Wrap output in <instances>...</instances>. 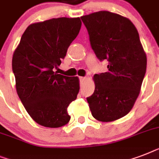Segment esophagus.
Listing matches in <instances>:
<instances>
[{
	"mask_svg": "<svg viewBox=\"0 0 159 159\" xmlns=\"http://www.w3.org/2000/svg\"><path fill=\"white\" fill-rule=\"evenodd\" d=\"M79 80H80V82H85L86 80H87V77H79Z\"/></svg>",
	"mask_w": 159,
	"mask_h": 159,
	"instance_id": "esophagus-1",
	"label": "esophagus"
}]
</instances>
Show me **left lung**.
I'll return each instance as SVG.
<instances>
[{"instance_id": "1", "label": "left lung", "mask_w": 159, "mask_h": 159, "mask_svg": "<svg viewBox=\"0 0 159 159\" xmlns=\"http://www.w3.org/2000/svg\"><path fill=\"white\" fill-rule=\"evenodd\" d=\"M81 19L97 58L108 61V71L93 77L94 93L87 98L90 110L97 120H116L131 111L138 98L147 67L145 52L129 19L106 11Z\"/></svg>"}]
</instances>
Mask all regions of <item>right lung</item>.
I'll use <instances>...</instances> for the list:
<instances>
[{
	"instance_id": "1",
	"label": "right lung",
	"mask_w": 159,
	"mask_h": 159,
	"mask_svg": "<svg viewBox=\"0 0 159 159\" xmlns=\"http://www.w3.org/2000/svg\"><path fill=\"white\" fill-rule=\"evenodd\" d=\"M77 18H53L29 25L12 57L16 92L40 125L58 128L70 120L67 107L79 92L77 77L57 74L67 48L79 33Z\"/></svg>"
}]
</instances>
